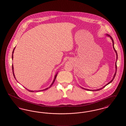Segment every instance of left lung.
I'll list each match as a JSON object with an SVG mask.
<instances>
[{
    "label": "left lung",
    "instance_id": "8db88e82",
    "mask_svg": "<svg viewBox=\"0 0 126 126\" xmlns=\"http://www.w3.org/2000/svg\"><path fill=\"white\" fill-rule=\"evenodd\" d=\"M107 36H109V37H110V39H111V40H112V44H113V48H114V51H115V52H116V56H117V57H116V63H115V67H116V71L115 72V74H114V76H113V78H112V79L110 82H109L108 84H106L105 85H104L103 87H102L101 88H100V89H97V90H89V89H84V88H83L84 89H85V90H88V91H98V90H101L103 88H104V87H105L106 85H107L108 84H110L111 82H112V81H113V80H114V78H115V76H116V72H117V60H118V54H117V51H116V49H115V48H114V41H113V39H112V38L111 37V36H110V35H109V34H107Z\"/></svg>",
    "mask_w": 126,
    "mask_h": 126
}]
</instances>
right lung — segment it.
Instances as JSON below:
<instances>
[{"label":"right lung","mask_w":126,"mask_h":126,"mask_svg":"<svg viewBox=\"0 0 126 126\" xmlns=\"http://www.w3.org/2000/svg\"><path fill=\"white\" fill-rule=\"evenodd\" d=\"M16 48V47H15ZM15 48H14V50H13V52H12V60L13 59V53H14V50H15ZM12 70H13V75H14V78H15L16 79V77H15V74H14V67H13V64H12ZM58 74V73L56 74V75L55 76V78H54V80H53V82L52 83V84H51V85L49 86V87H48V88H46V89H44V90H39V91H35V92H38V91H44V90H47L48 88H49L50 87H51V86L52 85V84H53V83H54V82H55V79H56V77H57V74ZM18 82V81H17ZM27 90H28V91H29V92H34V91H31V90H28V89H26Z\"/></svg>","instance_id":"right-lung-1"}]
</instances>
